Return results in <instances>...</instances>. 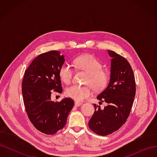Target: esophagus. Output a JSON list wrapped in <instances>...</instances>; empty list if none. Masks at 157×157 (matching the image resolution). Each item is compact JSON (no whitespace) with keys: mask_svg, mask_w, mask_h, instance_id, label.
<instances>
[{"mask_svg":"<svg viewBox=\"0 0 157 157\" xmlns=\"http://www.w3.org/2000/svg\"><path fill=\"white\" fill-rule=\"evenodd\" d=\"M82 103H80V102H77V101H75V105L77 106V107H79L82 105Z\"/></svg>","mask_w":157,"mask_h":157,"instance_id":"esophagus-1","label":"esophagus"}]
</instances>
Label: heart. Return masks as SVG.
<instances>
[{
    "label": "heart",
    "instance_id": "heart-1",
    "mask_svg": "<svg viewBox=\"0 0 157 157\" xmlns=\"http://www.w3.org/2000/svg\"><path fill=\"white\" fill-rule=\"evenodd\" d=\"M73 65L77 69L87 72L85 83L92 85L96 91H100L107 86L109 81V73L107 70L102 69V63L96 57L92 55L78 56L74 59ZM73 73L72 65L67 63L61 65L59 71L61 79L66 84L71 82ZM89 84L86 86L71 85L66 89L65 94L76 101H82L92 96L93 90Z\"/></svg>",
    "mask_w": 157,
    "mask_h": 157
}]
</instances>
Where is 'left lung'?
Here are the masks:
<instances>
[{"label": "left lung", "instance_id": "obj_1", "mask_svg": "<svg viewBox=\"0 0 157 157\" xmlns=\"http://www.w3.org/2000/svg\"><path fill=\"white\" fill-rule=\"evenodd\" d=\"M111 60L110 80L106 88L97 96L107 106L101 109L94 104L95 111L88 126L96 134L105 136L118 130L130 115L136 95L134 72L124 57L107 50Z\"/></svg>", "mask_w": 157, "mask_h": 157}]
</instances>
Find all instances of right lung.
<instances>
[{
  "instance_id": "right-lung-1",
  "label": "right lung",
  "mask_w": 157,
  "mask_h": 157,
  "mask_svg": "<svg viewBox=\"0 0 157 157\" xmlns=\"http://www.w3.org/2000/svg\"><path fill=\"white\" fill-rule=\"evenodd\" d=\"M57 50L45 52L33 60L22 81V95L25 111L36 129L47 135L62 129L74 106L71 98L59 102L51 101L52 90L63 91L59 71L65 62Z\"/></svg>"
}]
</instances>
